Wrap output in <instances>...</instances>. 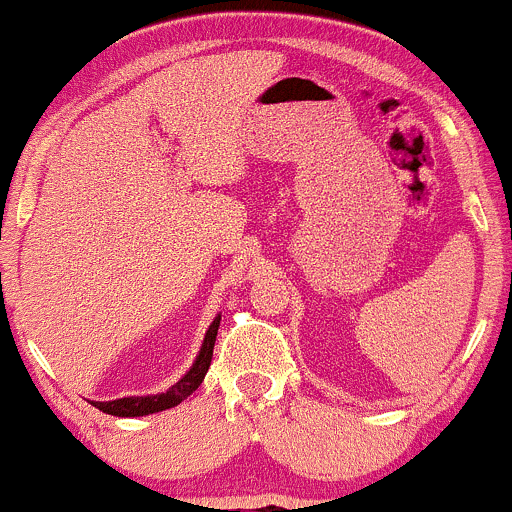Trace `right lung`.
I'll use <instances>...</instances> for the list:
<instances>
[{
  "instance_id": "right-lung-1",
  "label": "right lung",
  "mask_w": 512,
  "mask_h": 512,
  "mask_svg": "<svg viewBox=\"0 0 512 512\" xmlns=\"http://www.w3.org/2000/svg\"><path fill=\"white\" fill-rule=\"evenodd\" d=\"M219 320L222 315L214 317V322L210 324L205 334V342L200 346V354H197L195 364L190 366V371L180 378L175 386H170L166 393L158 395H131V398H119V400H109V403H95V408H100L107 415H117V417H144L151 415V412H161L168 408H175V405L183 403L190 393H195L200 388L202 378H205L207 368L212 364V349L214 342H217V329H219Z\"/></svg>"
}]
</instances>
